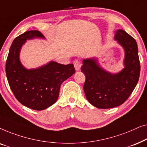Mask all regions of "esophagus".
I'll return each instance as SVG.
<instances>
[{
	"label": "esophagus",
	"instance_id": "34e87169",
	"mask_svg": "<svg viewBox=\"0 0 147 147\" xmlns=\"http://www.w3.org/2000/svg\"><path fill=\"white\" fill-rule=\"evenodd\" d=\"M74 65L76 71H79L82 66V63L80 61H78V60H75L74 61Z\"/></svg>",
	"mask_w": 147,
	"mask_h": 147
}]
</instances>
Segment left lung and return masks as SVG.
<instances>
[{"label":"left lung","instance_id":"8db88e82","mask_svg":"<svg viewBox=\"0 0 147 147\" xmlns=\"http://www.w3.org/2000/svg\"><path fill=\"white\" fill-rule=\"evenodd\" d=\"M114 39L125 53L124 68L117 74L106 71L97 59L83 60L81 71L85 74L84 90L88 102L100 109L114 108L128 99L139 79L140 65L136 40L122 29L116 31Z\"/></svg>","mask_w":147,"mask_h":147}]
</instances>
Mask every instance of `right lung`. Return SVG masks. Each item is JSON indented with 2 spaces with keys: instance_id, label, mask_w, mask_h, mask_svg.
Instances as JSON below:
<instances>
[{
  "instance_id": "right-lung-1",
  "label": "right lung",
  "mask_w": 147,
  "mask_h": 147,
  "mask_svg": "<svg viewBox=\"0 0 147 147\" xmlns=\"http://www.w3.org/2000/svg\"><path fill=\"white\" fill-rule=\"evenodd\" d=\"M45 39L37 30L26 31L16 37L6 61V75L15 98L23 105L43 110L57 101L61 84L75 74L72 63L63 65L50 61L36 69H27L20 61V51L27 40Z\"/></svg>"
}]
</instances>
